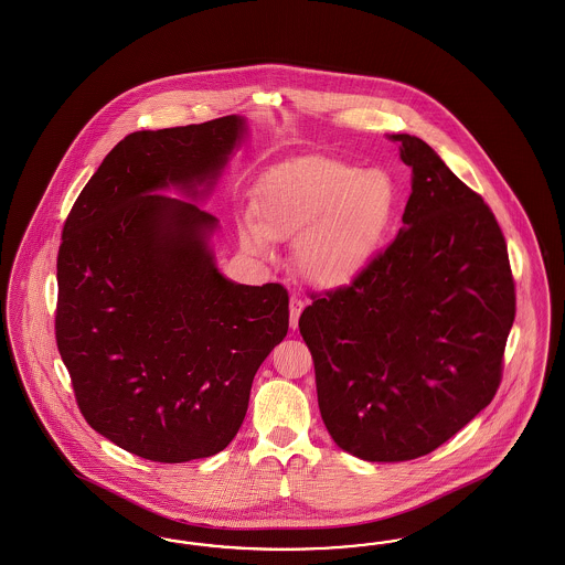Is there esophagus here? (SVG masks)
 I'll use <instances>...</instances> for the list:
<instances>
[{
	"mask_svg": "<svg viewBox=\"0 0 565 565\" xmlns=\"http://www.w3.org/2000/svg\"><path fill=\"white\" fill-rule=\"evenodd\" d=\"M301 310H303V301L299 297H291V301H289V322H291L294 329L297 327V320H299Z\"/></svg>",
	"mask_w": 565,
	"mask_h": 565,
	"instance_id": "esophagus-1",
	"label": "esophagus"
}]
</instances>
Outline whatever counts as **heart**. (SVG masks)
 Returning a JSON list of instances; mask_svg holds the SVG:
<instances>
[{"mask_svg": "<svg viewBox=\"0 0 565 565\" xmlns=\"http://www.w3.org/2000/svg\"><path fill=\"white\" fill-rule=\"evenodd\" d=\"M396 211V185L384 171L327 158L294 162L264 183L241 236L266 253L270 238L295 243V264L310 282L333 287L361 270L382 243Z\"/></svg>", "mask_w": 565, "mask_h": 565, "instance_id": "b5f03b06", "label": "heart"}]
</instances>
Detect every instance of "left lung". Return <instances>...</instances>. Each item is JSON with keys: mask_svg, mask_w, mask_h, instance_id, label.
Here are the masks:
<instances>
[{"mask_svg": "<svg viewBox=\"0 0 565 565\" xmlns=\"http://www.w3.org/2000/svg\"><path fill=\"white\" fill-rule=\"evenodd\" d=\"M391 139L412 169L403 227L350 285L310 295L299 317L322 422L369 462L426 456L486 409L515 320L490 206L428 143Z\"/></svg>", "mask_w": 565, "mask_h": 565, "instance_id": "8db88e82", "label": "left lung"}]
</instances>
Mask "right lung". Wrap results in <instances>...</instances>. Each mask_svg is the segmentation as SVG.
Instances as JSON below:
<instances>
[{
	"label": "right lung",
	"instance_id": "add662e5",
	"mask_svg": "<svg viewBox=\"0 0 565 565\" xmlns=\"http://www.w3.org/2000/svg\"><path fill=\"white\" fill-rule=\"evenodd\" d=\"M245 120L139 130L111 149L63 225L56 345L84 419L164 465L236 437L250 384L289 331L282 285H236L209 248L217 217L179 198L213 183Z\"/></svg>",
	"mask_w": 565,
	"mask_h": 565
}]
</instances>
